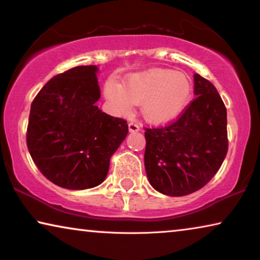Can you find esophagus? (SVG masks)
Listing matches in <instances>:
<instances>
[{
    "label": "esophagus",
    "instance_id": "obj_1",
    "mask_svg": "<svg viewBox=\"0 0 260 260\" xmlns=\"http://www.w3.org/2000/svg\"><path fill=\"white\" fill-rule=\"evenodd\" d=\"M129 131L130 133H137V131H140V126H138L137 123L130 122L129 123Z\"/></svg>",
    "mask_w": 260,
    "mask_h": 260
}]
</instances>
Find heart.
Listing matches in <instances>:
<instances>
[{
  "instance_id": "1",
  "label": "heart",
  "mask_w": 260,
  "mask_h": 260,
  "mask_svg": "<svg viewBox=\"0 0 260 260\" xmlns=\"http://www.w3.org/2000/svg\"><path fill=\"white\" fill-rule=\"evenodd\" d=\"M193 84L186 73L169 69H150L131 73L117 84L108 80L104 97L117 116H127L141 104V115L151 125L175 120L189 104Z\"/></svg>"
}]
</instances>
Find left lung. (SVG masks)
Instances as JSON below:
<instances>
[{
    "label": "left lung",
    "instance_id": "left-lung-1",
    "mask_svg": "<svg viewBox=\"0 0 260 260\" xmlns=\"http://www.w3.org/2000/svg\"><path fill=\"white\" fill-rule=\"evenodd\" d=\"M194 94L176 122L145 129L149 183L169 197L201 189L220 169L229 149L227 112L214 85L195 73Z\"/></svg>",
    "mask_w": 260,
    "mask_h": 260
}]
</instances>
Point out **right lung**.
I'll use <instances>...</instances> for the list:
<instances>
[{"instance_id":"obj_1","label":"right lung","mask_w":260,"mask_h":260,"mask_svg":"<svg viewBox=\"0 0 260 260\" xmlns=\"http://www.w3.org/2000/svg\"><path fill=\"white\" fill-rule=\"evenodd\" d=\"M98 67L77 66L53 77L31 103L27 147L39 170L56 186L83 190L108 175L127 124L95 105Z\"/></svg>"}]
</instances>
